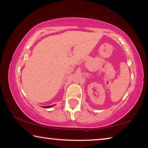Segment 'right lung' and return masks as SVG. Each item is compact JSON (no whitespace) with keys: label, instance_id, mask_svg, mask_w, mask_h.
<instances>
[{"label":"right lung","instance_id":"add662e5","mask_svg":"<svg viewBox=\"0 0 148 148\" xmlns=\"http://www.w3.org/2000/svg\"><path fill=\"white\" fill-rule=\"evenodd\" d=\"M54 105H51V106H44V108H51L52 106H53Z\"/></svg>","mask_w":148,"mask_h":148}]
</instances>
